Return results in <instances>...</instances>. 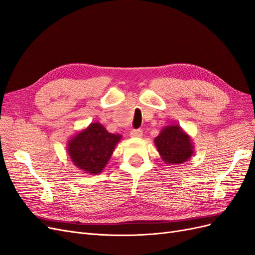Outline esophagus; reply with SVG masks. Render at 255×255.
Masks as SVG:
<instances>
[{
	"mask_svg": "<svg viewBox=\"0 0 255 255\" xmlns=\"http://www.w3.org/2000/svg\"><path fill=\"white\" fill-rule=\"evenodd\" d=\"M143 134V132L141 129H133L130 132V137H141Z\"/></svg>",
	"mask_w": 255,
	"mask_h": 255,
	"instance_id": "1",
	"label": "esophagus"
}]
</instances>
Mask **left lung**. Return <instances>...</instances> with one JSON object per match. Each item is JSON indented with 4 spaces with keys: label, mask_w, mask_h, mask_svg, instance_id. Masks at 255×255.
Returning <instances> with one entry per match:
<instances>
[{
    "label": "left lung",
    "mask_w": 255,
    "mask_h": 255,
    "mask_svg": "<svg viewBox=\"0 0 255 255\" xmlns=\"http://www.w3.org/2000/svg\"><path fill=\"white\" fill-rule=\"evenodd\" d=\"M154 144L161 159L168 165L183 164L195 152L191 137L179 125L165 127L155 137Z\"/></svg>",
    "instance_id": "8db88e82"
}]
</instances>
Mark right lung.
<instances>
[{
    "label": "right lung",
    "mask_w": 255,
    "mask_h": 255,
    "mask_svg": "<svg viewBox=\"0 0 255 255\" xmlns=\"http://www.w3.org/2000/svg\"><path fill=\"white\" fill-rule=\"evenodd\" d=\"M120 134H113L99 122L90 125L70 138L67 152L72 164L89 174L101 173L121 140Z\"/></svg>",
    "instance_id": "1"
}]
</instances>
